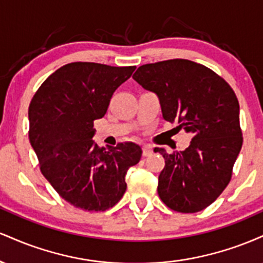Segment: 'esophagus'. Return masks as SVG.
Returning a JSON list of instances; mask_svg holds the SVG:
<instances>
[{"label":"esophagus","instance_id":"esophagus-1","mask_svg":"<svg viewBox=\"0 0 263 263\" xmlns=\"http://www.w3.org/2000/svg\"><path fill=\"white\" fill-rule=\"evenodd\" d=\"M153 153V148L151 146H143V151H142V155L143 157H149L152 156Z\"/></svg>","mask_w":263,"mask_h":263}]
</instances>
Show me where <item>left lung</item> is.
<instances>
[{"label": "left lung", "instance_id": "obj_1", "mask_svg": "<svg viewBox=\"0 0 263 263\" xmlns=\"http://www.w3.org/2000/svg\"><path fill=\"white\" fill-rule=\"evenodd\" d=\"M132 78L158 96L165 121L193 135L184 151L155 148L165 159L159 198L179 213L205 209L228 186L242 146L234 90L211 69L186 59L144 64Z\"/></svg>", "mask_w": 263, "mask_h": 263}]
</instances>
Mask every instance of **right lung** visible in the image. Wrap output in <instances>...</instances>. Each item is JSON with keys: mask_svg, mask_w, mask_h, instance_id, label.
Listing matches in <instances>:
<instances>
[{"mask_svg": "<svg viewBox=\"0 0 263 263\" xmlns=\"http://www.w3.org/2000/svg\"><path fill=\"white\" fill-rule=\"evenodd\" d=\"M136 66L75 62L42 84L28 108L29 142L42 174L75 208L105 211L125 194L126 173L142 156L138 144L111 149L92 140L93 121L102 119L115 90Z\"/></svg>", "mask_w": 263, "mask_h": 263, "instance_id": "right-lung-1", "label": "right lung"}]
</instances>
